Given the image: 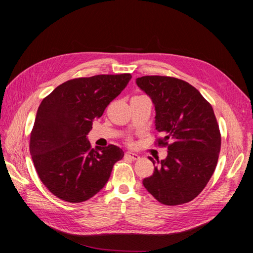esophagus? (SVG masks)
<instances>
[{
	"mask_svg": "<svg viewBox=\"0 0 253 253\" xmlns=\"http://www.w3.org/2000/svg\"><path fill=\"white\" fill-rule=\"evenodd\" d=\"M126 157H127L129 159H133V160H138L140 158V156L138 154H136V153H132V152H126Z\"/></svg>",
	"mask_w": 253,
	"mask_h": 253,
	"instance_id": "34e87169",
	"label": "esophagus"
}]
</instances>
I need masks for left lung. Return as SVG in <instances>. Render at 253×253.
I'll list each match as a JSON object with an SVG mask.
<instances>
[{"label":"left lung","mask_w":253,"mask_h":253,"mask_svg":"<svg viewBox=\"0 0 253 253\" xmlns=\"http://www.w3.org/2000/svg\"><path fill=\"white\" fill-rule=\"evenodd\" d=\"M136 83L155 105V126L168 148L164 160L150 157L154 173L142 183L167 206L189 203L200 194L215 170L221 137L211 104L188 82L167 76H143Z\"/></svg>","instance_id":"left-lung-1"}]
</instances>
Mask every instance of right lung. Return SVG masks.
<instances>
[{"mask_svg": "<svg viewBox=\"0 0 253 253\" xmlns=\"http://www.w3.org/2000/svg\"><path fill=\"white\" fill-rule=\"evenodd\" d=\"M131 74L97 75L60 84L45 97L30 133L29 151L43 185L67 203H82L108 182L125 153L117 145L91 149L95 118L124 90Z\"/></svg>", "mask_w": 253, "mask_h": 253, "instance_id": "add662e5", "label": "right lung"}]
</instances>
